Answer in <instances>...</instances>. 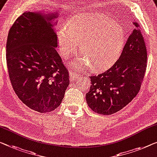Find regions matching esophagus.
I'll return each mask as SVG.
<instances>
[{"label": "esophagus", "mask_w": 157, "mask_h": 157, "mask_svg": "<svg viewBox=\"0 0 157 157\" xmlns=\"http://www.w3.org/2000/svg\"><path fill=\"white\" fill-rule=\"evenodd\" d=\"M79 76V75H78L75 71H71V72H70V78L71 79H76L78 78Z\"/></svg>", "instance_id": "esophagus-1"}]
</instances>
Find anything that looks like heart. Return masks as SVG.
<instances>
[{
	"instance_id": "1",
	"label": "heart",
	"mask_w": 157,
	"mask_h": 157,
	"mask_svg": "<svg viewBox=\"0 0 157 157\" xmlns=\"http://www.w3.org/2000/svg\"><path fill=\"white\" fill-rule=\"evenodd\" d=\"M60 54L72 57L81 43L84 56L71 65L84 71L92 66L94 71H104L119 58L125 44V32L120 24L104 14L85 13L70 21L66 28L57 32Z\"/></svg>"
}]
</instances>
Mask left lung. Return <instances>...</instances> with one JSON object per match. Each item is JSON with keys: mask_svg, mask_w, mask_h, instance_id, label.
I'll use <instances>...</instances> for the list:
<instances>
[{"mask_svg": "<svg viewBox=\"0 0 157 157\" xmlns=\"http://www.w3.org/2000/svg\"><path fill=\"white\" fill-rule=\"evenodd\" d=\"M133 25L132 34L113 66L101 74L90 77L91 86L86 100L95 113H116L129 104L140 90L147 67V49L139 25Z\"/></svg>", "mask_w": 157, "mask_h": 157, "instance_id": "left-lung-1", "label": "left lung"}]
</instances>
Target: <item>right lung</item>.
I'll list each match as a JSON object with an SVG mask.
<instances>
[{"instance_id": "right-lung-1", "label": "right lung", "mask_w": 157, "mask_h": 157, "mask_svg": "<svg viewBox=\"0 0 157 157\" xmlns=\"http://www.w3.org/2000/svg\"><path fill=\"white\" fill-rule=\"evenodd\" d=\"M57 13L26 11L10 28L6 44L9 77L19 99L34 111L58 108L68 86L69 75L56 48L53 22Z\"/></svg>"}]
</instances>
